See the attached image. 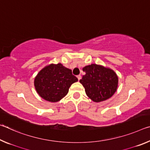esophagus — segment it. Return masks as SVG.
Wrapping results in <instances>:
<instances>
[{"label":"esophagus","instance_id":"obj_1","mask_svg":"<svg viewBox=\"0 0 150 150\" xmlns=\"http://www.w3.org/2000/svg\"><path fill=\"white\" fill-rule=\"evenodd\" d=\"M77 79H78V80L79 81L81 79V75H77Z\"/></svg>","mask_w":150,"mask_h":150}]
</instances>
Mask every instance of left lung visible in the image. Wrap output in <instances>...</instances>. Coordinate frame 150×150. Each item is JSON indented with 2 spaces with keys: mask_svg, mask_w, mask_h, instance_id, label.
Returning <instances> with one entry per match:
<instances>
[{
  "mask_svg": "<svg viewBox=\"0 0 150 150\" xmlns=\"http://www.w3.org/2000/svg\"><path fill=\"white\" fill-rule=\"evenodd\" d=\"M85 75L79 81L85 87L87 95L94 102L108 99L117 89L118 78L109 68L91 64L83 68Z\"/></svg>",
  "mask_w": 150,
  "mask_h": 150,
  "instance_id": "8db88e82",
  "label": "left lung"
}]
</instances>
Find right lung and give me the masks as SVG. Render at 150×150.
<instances>
[{"label": "right lung", "instance_id": "right-lung-1", "mask_svg": "<svg viewBox=\"0 0 150 150\" xmlns=\"http://www.w3.org/2000/svg\"><path fill=\"white\" fill-rule=\"evenodd\" d=\"M77 81L71 70L62 64H51L38 73L34 79V86L42 98L55 103L64 97L71 85Z\"/></svg>", "mask_w": 150, "mask_h": 150}]
</instances>
